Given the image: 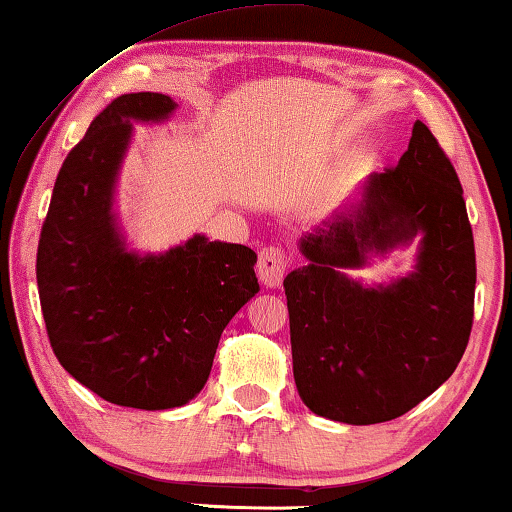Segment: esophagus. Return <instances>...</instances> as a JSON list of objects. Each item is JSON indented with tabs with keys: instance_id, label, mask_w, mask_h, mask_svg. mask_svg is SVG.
Wrapping results in <instances>:
<instances>
[{
	"instance_id": "34e87169",
	"label": "esophagus",
	"mask_w": 512,
	"mask_h": 512,
	"mask_svg": "<svg viewBox=\"0 0 512 512\" xmlns=\"http://www.w3.org/2000/svg\"><path fill=\"white\" fill-rule=\"evenodd\" d=\"M286 265H289V261H286L284 249L265 247L261 254H258V279H261L265 286H270V289H275V286L282 284Z\"/></svg>"
}]
</instances>
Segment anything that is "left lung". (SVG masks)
<instances>
[{"mask_svg":"<svg viewBox=\"0 0 512 512\" xmlns=\"http://www.w3.org/2000/svg\"><path fill=\"white\" fill-rule=\"evenodd\" d=\"M423 233L416 272L387 287L344 275L370 250ZM307 258L284 279L293 377L314 415L380 424L454 373L473 326L475 247L464 191L422 121L396 167L370 174L361 198L300 237Z\"/></svg>","mask_w":512,"mask_h":512,"instance_id":"8db88e82","label":"left lung"}]
</instances>
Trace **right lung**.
Returning a JSON list of instances; mask_svg holds the SVG:
<instances>
[{
	"label": "right lung",
	"mask_w": 512,
	"mask_h": 512,
	"mask_svg": "<svg viewBox=\"0 0 512 512\" xmlns=\"http://www.w3.org/2000/svg\"><path fill=\"white\" fill-rule=\"evenodd\" d=\"M172 97H116L67 153L37 249L46 333L60 366L104 401L179 408L200 394L223 328L258 293L256 254L193 235L165 254L125 249L111 202L132 121H163Z\"/></svg>",
	"instance_id": "add662e5"
}]
</instances>
